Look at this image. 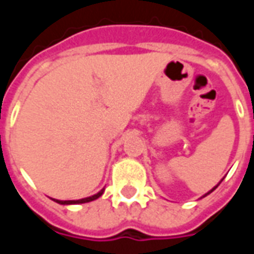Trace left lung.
Returning <instances> with one entry per match:
<instances>
[{
	"label": "left lung",
	"instance_id": "obj_1",
	"mask_svg": "<svg viewBox=\"0 0 254 254\" xmlns=\"http://www.w3.org/2000/svg\"><path fill=\"white\" fill-rule=\"evenodd\" d=\"M219 184H220V182H219ZM219 184H218V185H216V187L213 188V189H211V190L208 191V193H205V194H204V196H202V197H205V196H207V194H209V193H211V191H213V190H215V189H216V188H218V187H219Z\"/></svg>",
	"mask_w": 254,
	"mask_h": 254
}]
</instances>
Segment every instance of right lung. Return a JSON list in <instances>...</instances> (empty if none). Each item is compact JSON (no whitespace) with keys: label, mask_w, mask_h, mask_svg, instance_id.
I'll return each instance as SVG.
<instances>
[{"label":"right lung","mask_w":254,"mask_h":254,"mask_svg":"<svg viewBox=\"0 0 254 254\" xmlns=\"http://www.w3.org/2000/svg\"><path fill=\"white\" fill-rule=\"evenodd\" d=\"M103 190H105V189H102V190H100L99 193H96V194H94V196L85 197V198H81V200H67V201H61V200H54V201L58 202V204H64V205H67V204H83V202H89V201H94V200H96L98 197H100V196H102V194H103Z\"/></svg>","instance_id":"right-lung-1"}]
</instances>
